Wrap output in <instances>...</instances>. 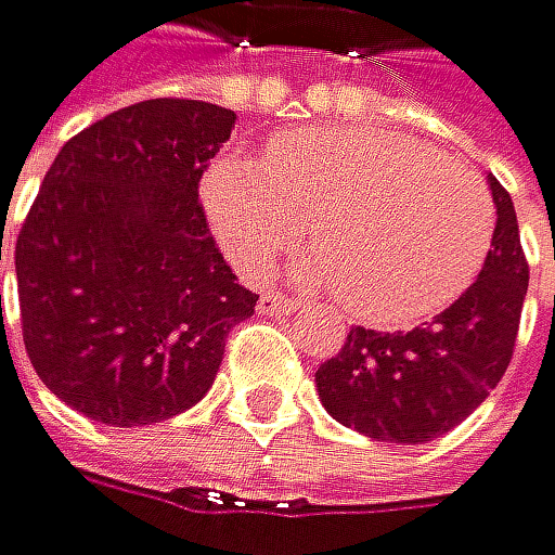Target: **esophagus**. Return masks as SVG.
<instances>
[{
  "mask_svg": "<svg viewBox=\"0 0 555 555\" xmlns=\"http://www.w3.org/2000/svg\"><path fill=\"white\" fill-rule=\"evenodd\" d=\"M296 304L293 300H286V296H280V293H262L259 296V313H283V310H293Z\"/></svg>",
  "mask_w": 555,
  "mask_h": 555,
  "instance_id": "1",
  "label": "esophagus"
}]
</instances>
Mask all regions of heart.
<instances>
[{
    "mask_svg": "<svg viewBox=\"0 0 555 555\" xmlns=\"http://www.w3.org/2000/svg\"><path fill=\"white\" fill-rule=\"evenodd\" d=\"M204 207L224 251L266 280L304 242L313 283L364 324H413L478 275L494 235L488 186L467 166L389 129H296L262 166L224 156L204 177Z\"/></svg>",
    "mask_w": 555,
    "mask_h": 555,
    "instance_id": "obj_1",
    "label": "heart"
}]
</instances>
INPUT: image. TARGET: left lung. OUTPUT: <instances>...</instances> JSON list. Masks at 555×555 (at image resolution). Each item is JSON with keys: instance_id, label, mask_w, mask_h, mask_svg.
Listing matches in <instances>:
<instances>
[{"instance_id": "left-lung-1", "label": "left lung", "mask_w": 555, "mask_h": 555, "mask_svg": "<svg viewBox=\"0 0 555 555\" xmlns=\"http://www.w3.org/2000/svg\"><path fill=\"white\" fill-rule=\"evenodd\" d=\"M488 186L498 221L478 280L423 327L396 334L351 327L345 348L317 369L320 402L337 423L382 443H426L467 420L502 382L522 320L529 262L508 191L494 177Z\"/></svg>"}]
</instances>
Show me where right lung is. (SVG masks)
Returning a JSON list of instances; mask_svg holds the SVG:
<instances>
[{"instance_id": "right-lung-1", "label": "right lung", "mask_w": 555, "mask_h": 555, "mask_svg": "<svg viewBox=\"0 0 555 555\" xmlns=\"http://www.w3.org/2000/svg\"><path fill=\"white\" fill-rule=\"evenodd\" d=\"M231 129V108L150 98L67 139L40 183L16 238L23 345L88 420L150 426L197 405L255 313L197 201Z\"/></svg>"}]
</instances>
